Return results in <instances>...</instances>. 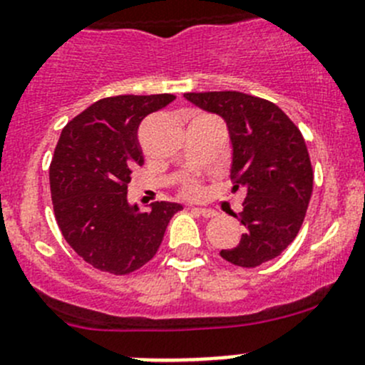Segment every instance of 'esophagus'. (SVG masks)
I'll list each match as a JSON object with an SVG mask.
<instances>
[{
  "label": "esophagus",
  "instance_id": "1",
  "mask_svg": "<svg viewBox=\"0 0 365 365\" xmlns=\"http://www.w3.org/2000/svg\"><path fill=\"white\" fill-rule=\"evenodd\" d=\"M192 210L195 211V213H199L200 217H204V218L217 217V211H215V210H207V207H192Z\"/></svg>",
  "mask_w": 365,
  "mask_h": 365
}]
</instances>
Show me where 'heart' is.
<instances>
[{
    "label": "heart",
    "instance_id": "1",
    "mask_svg": "<svg viewBox=\"0 0 365 365\" xmlns=\"http://www.w3.org/2000/svg\"><path fill=\"white\" fill-rule=\"evenodd\" d=\"M182 192H185L186 195H195V193L199 192V185H197V180L186 179L185 182H182Z\"/></svg>",
    "mask_w": 365,
    "mask_h": 365
}]
</instances>
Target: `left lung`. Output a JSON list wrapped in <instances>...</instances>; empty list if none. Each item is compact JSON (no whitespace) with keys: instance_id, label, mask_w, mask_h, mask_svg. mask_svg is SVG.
<instances>
[{"instance_id":"8db88e82","label":"left lung","mask_w":365,"mask_h":365,"mask_svg":"<svg viewBox=\"0 0 365 365\" xmlns=\"http://www.w3.org/2000/svg\"><path fill=\"white\" fill-rule=\"evenodd\" d=\"M197 107L225 120L232 145V190L244 188V225L237 247L222 249L232 265L252 269L279 256L297 237L314 186L307 143L276 103L240 91L186 93Z\"/></svg>"}]
</instances>
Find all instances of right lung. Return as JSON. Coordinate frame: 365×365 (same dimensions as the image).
Wrapping results in <instances>:
<instances>
[{
    "label": "right lung",
    "instance_id": "obj_1",
    "mask_svg": "<svg viewBox=\"0 0 365 365\" xmlns=\"http://www.w3.org/2000/svg\"><path fill=\"white\" fill-rule=\"evenodd\" d=\"M173 100L168 93L109 96L62 128L50 165L55 220L73 251L102 272L125 276L150 262L182 210L154 202L141 211L127 202L130 173L145 163L140 123Z\"/></svg>",
    "mask_w": 365,
    "mask_h": 365
}]
</instances>
